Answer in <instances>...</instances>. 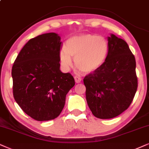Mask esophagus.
<instances>
[{
	"label": "esophagus",
	"mask_w": 149,
	"mask_h": 149,
	"mask_svg": "<svg viewBox=\"0 0 149 149\" xmlns=\"http://www.w3.org/2000/svg\"><path fill=\"white\" fill-rule=\"evenodd\" d=\"M74 79H75V82H76V83H80V82H82V78H80V77L75 76Z\"/></svg>",
	"instance_id": "1"
}]
</instances>
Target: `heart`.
I'll return each mask as SVG.
<instances>
[{
	"instance_id": "heart-1",
	"label": "heart",
	"mask_w": 149,
	"mask_h": 149,
	"mask_svg": "<svg viewBox=\"0 0 149 149\" xmlns=\"http://www.w3.org/2000/svg\"><path fill=\"white\" fill-rule=\"evenodd\" d=\"M109 52V43L106 38L91 33L73 36L66 41L65 48L59 52L63 68L69 71L75 65L86 73H93L101 68L106 62Z\"/></svg>"
}]
</instances>
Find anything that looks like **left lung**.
Wrapping results in <instances>:
<instances>
[{
	"mask_svg": "<svg viewBox=\"0 0 149 149\" xmlns=\"http://www.w3.org/2000/svg\"><path fill=\"white\" fill-rule=\"evenodd\" d=\"M104 65L84 77L86 99L92 113L110 119L129 108L137 88L134 56L125 40L111 34Z\"/></svg>",
	"mask_w": 149,
	"mask_h": 149,
	"instance_id": "obj_1",
	"label": "left lung"
}]
</instances>
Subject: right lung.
I'll use <instances>...</instances> for the list:
<instances>
[{
    "instance_id": "1",
    "label": "right lung",
    "mask_w": 149,
    "mask_h": 149,
    "mask_svg": "<svg viewBox=\"0 0 149 149\" xmlns=\"http://www.w3.org/2000/svg\"><path fill=\"white\" fill-rule=\"evenodd\" d=\"M61 37L47 33L31 38L12 67L13 95L22 110L38 121L54 120L65 107L75 85L71 73L60 70Z\"/></svg>"
}]
</instances>
